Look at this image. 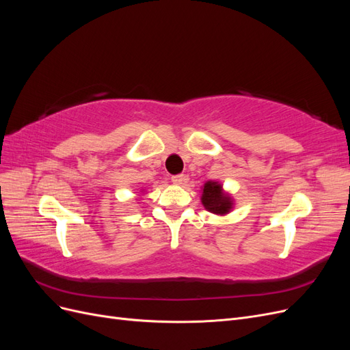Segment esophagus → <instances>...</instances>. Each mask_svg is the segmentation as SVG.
Wrapping results in <instances>:
<instances>
[{
  "label": "esophagus",
  "instance_id": "1",
  "mask_svg": "<svg viewBox=\"0 0 350 350\" xmlns=\"http://www.w3.org/2000/svg\"><path fill=\"white\" fill-rule=\"evenodd\" d=\"M171 179H172V183H174V184L179 185V184H183V183H184L185 176H184V175H181V174H179V175H174Z\"/></svg>",
  "mask_w": 350,
  "mask_h": 350
}]
</instances>
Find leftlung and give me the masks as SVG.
Wrapping results in <instances>:
<instances>
[{
	"instance_id": "1",
	"label": "left lung",
	"mask_w": 350,
	"mask_h": 350,
	"mask_svg": "<svg viewBox=\"0 0 350 350\" xmlns=\"http://www.w3.org/2000/svg\"><path fill=\"white\" fill-rule=\"evenodd\" d=\"M201 203L204 207L216 215H225L230 210V198L221 191V185L217 183L208 181L203 188V197H201Z\"/></svg>"
}]
</instances>
